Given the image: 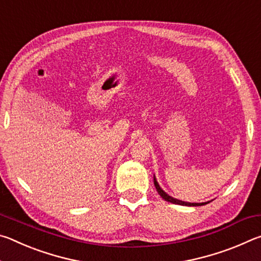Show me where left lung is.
<instances>
[{
    "mask_svg": "<svg viewBox=\"0 0 261 261\" xmlns=\"http://www.w3.org/2000/svg\"><path fill=\"white\" fill-rule=\"evenodd\" d=\"M154 185H155V189L158 193L160 194V196L162 197V199H165L166 201L168 202H171V204H176V205H182V206H201V205H206L208 204L210 201L207 202H187V201H182V200H178V199H175V198L170 197L169 194H167L163 190L160 188V185H159L158 180L155 178V176H154Z\"/></svg>",
    "mask_w": 261,
    "mask_h": 261,
    "instance_id": "8db88e82",
    "label": "left lung"
}]
</instances>
